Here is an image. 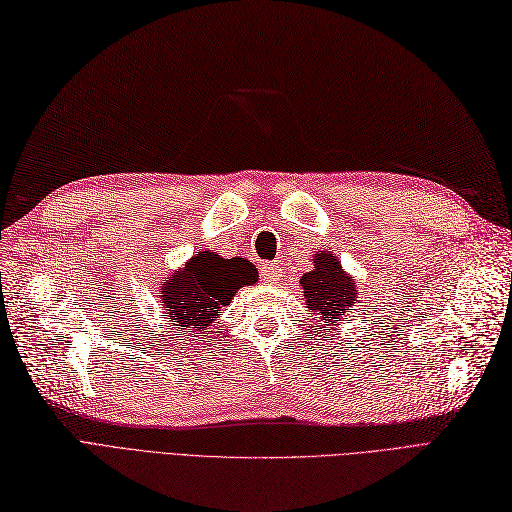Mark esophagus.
<instances>
[{"label": "esophagus", "mask_w": 512, "mask_h": 512, "mask_svg": "<svg viewBox=\"0 0 512 512\" xmlns=\"http://www.w3.org/2000/svg\"><path fill=\"white\" fill-rule=\"evenodd\" d=\"M259 272H261V278L268 280V283H274V280H278L280 276H283V272H280V268L276 266V263H270V261L263 263V266L259 268Z\"/></svg>", "instance_id": "1"}]
</instances>
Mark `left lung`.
<instances>
[{
  "label": "left lung",
  "instance_id": "obj_1",
  "mask_svg": "<svg viewBox=\"0 0 512 512\" xmlns=\"http://www.w3.org/2000/svg\"><path fill=\"white\" fill-rule=\"evenodd\" d=\"M315 268L300 278L306 308L312 315H321L323 323L334 325L351 315L359 304L355 278L346 274L332 251H319L312 259Z\"/></svg>",
  "mask_w": 512,
  "mask_h": 512
}]
</instances>
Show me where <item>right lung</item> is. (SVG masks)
<instances>
[{
    "label": "right lung",
    "mask_w": 512,
    "mask_h": 512,
    "mask_svg": "<svg viewBox=\"0 0 512 512\" xmlns=\"http://www.w3.org/2000/svg\"><path fill=\"white\" fill-rule=\"evenodd\" d=\"M257 268L249 259H223L202 251L185 268L170 274L161 287V308L180 332H202L219 317V308L229 306L240 287L257 283Z\"/></svg>",
    "instance_id": "add662e5"
}]
</instances>
